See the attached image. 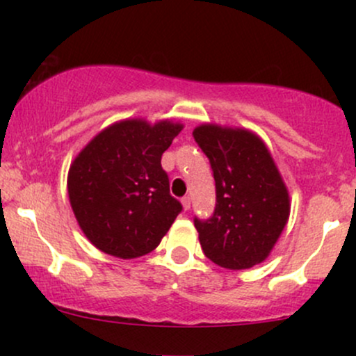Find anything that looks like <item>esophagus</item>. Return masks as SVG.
Listing matches in <instances>:
<instances>
[{
    "label": "esophagus",
    "mask_w": 356,
    "mask_h": 356,
    "mask_svg": "<svg viewBox=\"0 0 356 356\" xmlns=\"http://www.w3.org/2000/svg\"><path fill=\"white\" fill-rule=\"evenodd\" d=\"M182 206H184V211H189L191 209V195H184V197H182Z\"/></svg>",
    "instance_id": "esophagus-1"
}]
</instances>
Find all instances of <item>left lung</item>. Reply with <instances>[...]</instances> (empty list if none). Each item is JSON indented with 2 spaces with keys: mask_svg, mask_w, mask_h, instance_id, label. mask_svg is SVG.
<instances>
[{
  "mask_svg": "<svg viewBox=\"0 0 356 356\" xmlns=\"http://www.w3.org/2000/svg\"><path fill=\"white\" fill-rule=\"evenodd\" d=\"M192 137L209 159L216 181L211 218H194L202 251L220 268L264 261L284 229L289 197L266 145L241 129L201 125Z\"/></svg>",
  "mask_w": 356,
  "mask_h": 356,
  "instance_id": "obj_1",
  "label": "left lung"
}]
</instances>
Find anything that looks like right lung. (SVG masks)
Masks as SVG:
<instances>
[{
  "instance_id": "right-lung-1",
  "label": "right lung",
  "mask_w": 356,
  "mask_h": 356,
  "mask_svg": "<svg viewBox=\"0 0 356 356\" xmlns=\"http://www.w3.org/2000/svg\"><path fill=\"white\" fill-rule=\"evenodd\" d=\"M182 125L124 120L93 138L73 161L68 195L81 231L100 251L122 259L144 256L182 211L170 195L162 154Z\"/></svg>"
}]
</instances>
